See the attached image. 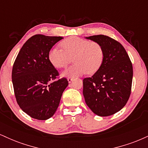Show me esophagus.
<instances>
[{"mask_svg":"<svg viewBox=\"0 0 148 148\" xmlns=\"http://www.w3.org/2000/svg\"><path fill=\"white\" fill-rule=\"evenodd\" d=\"M73 79H74V78L70 77V76H69V77L67 78V81H68V82L69 83V84H70V83L72 82V81H73Z\"/></svg>","mask_w":148,"mask_h":148,"instance_id":"esophagus-1","label":"esophagus"}]
</instances>
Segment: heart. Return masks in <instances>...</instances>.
Masks as SVG:
<instances>
[{
  "label": "heart",
  "mask_w": 148,
  "mask_h": 148,
  "mask_svg": "<svg viewBox=\"0 0 148 148\" xmlns=\"http://www.w3.org/2000/svg\"><path fill=\"white\" fill-rule=\"evenodd\" d=\"M62 49L53 48L49 53V58L56 68H63L73 64L62 73L64 76H77L87 72L92 74L99 69L103 62L102 47L96 42H90L77 37H70L61 42Z\"/></svg>",
  "instance_id": "b5f03b06"
}]
</instances>
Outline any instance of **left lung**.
I'll return each mask as SVG.
<instances>
[{"label": "left lung", "mask_w": 148, "mask_h": 148, "mask_svg": "<svg viewBox=\"0 0 148 148\" xmlns=\"http://www.w3.org/2000/svg\"><path fill=\"white\" fill-rule=\"evenodd\" d=\"M103 50V62L92 76L83 81L86 104L99 116L115 114L125 106L131 94L133 67L123 46L103 35L86 37Z\"/></svg>", "instance_id": "8db88e82"}]
</instances>
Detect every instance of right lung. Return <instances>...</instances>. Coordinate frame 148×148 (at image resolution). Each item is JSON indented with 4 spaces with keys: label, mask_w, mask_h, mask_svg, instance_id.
Listing matches in <instances>:
<instances>
[{
    "label": "right lung",
    "mask_w": 148,
    "mask_h": 148,
    "mask_svg": "<svg viewBox=\"0 0 148 148\" xmlns=\"http://www.w3.org/2000/svg\"><path fill=\"white\" fill-rule=\"evenodd\" d=\"M62 38L33 35L21 47L13 64L12 79L17 103L37 120L51 118L68 86L66 78L53 82L59 73L49 58L53 46Z\"/></svg>",
    "instance_id": "1"
}]
</instances>
